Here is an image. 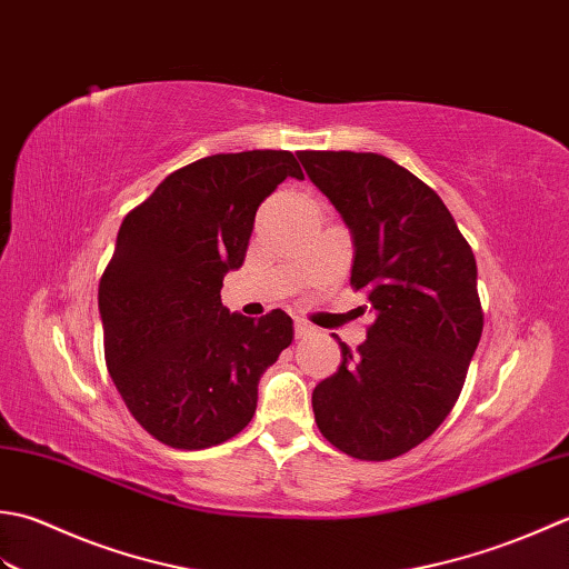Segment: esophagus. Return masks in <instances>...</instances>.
Wrapping results in <instances>:
<instances>
[{"label":"esophagus","instance_id":"esophagus-1","mask_svg":"<svg viewBox=\"0 0 569 569\" xmlns=\"http://www.w3.org/2000/svg\"><path fill=\"white\" fill-rule=\"evenodd\" d=\"M311 331H315V329H311V323H307L305 319H297L295 321V336H297V339H307Z\"/></svg>","mask_w":569,"mask_h":569}]
</instances>
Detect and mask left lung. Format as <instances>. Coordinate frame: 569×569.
I'll return each mask as SVG.
<instances>
[{"label":"left lung","instance_id":"8db88e82","mask_svg":"<svg viewBox=\"0 0 569 569\" xmlns=\"http://www.w3.org/2000/svg\"><path fill=\"white\" fill-rule=\"evenodd\" d=\"M299 161L349 226L351 284L376 315L356 353L339 341V370L311 392L315 420L349 457L396 459L445 422L467 380L483 331L477 260L442 199L392 159Z\"/></svg>","mask_w":569,"mask_h":569}]
</instances>
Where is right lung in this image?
Listing matches in <instances>:
<instances>
[{
	"label": "right lung",
	"mask_w": 569,
	"mask_h": 569,
	"mask_svg": "<svg viewBox=\"0 0 569 569\" xmlns=\"http://www.w3.org/2000/svg\"><path fill=\"white\" fill-rule=\"evenodd\" d=\"M305 179L284 149L203 157L124 216L98 307L114 388L173 449L223 445L258 408V382L292 343V319L230 315L220 287L246 260L258 206Z\"/></svg>",
	"instance_id": "add662e5"
}]
</instances>
